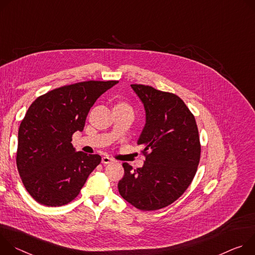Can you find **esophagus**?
I'll list each match as a JSON object with an SVG mask.
<instances>
[{"label":"esophagus","instance_id":"obj_1","mask_svg":"<svg viewBox=\"0 0 255 255\" xmlns=\"http://www.w3.org/2000/svg\"><path fill=\"white\" fill-rule=\"evenodd\" d=\"M115 160H113L112 158H110V157H108V156H104V157H102V160H101V162L103 163V164H109V163H111V162H113Z\"/></svg>","mask_w":255,"mask_h":255}]
</instances>
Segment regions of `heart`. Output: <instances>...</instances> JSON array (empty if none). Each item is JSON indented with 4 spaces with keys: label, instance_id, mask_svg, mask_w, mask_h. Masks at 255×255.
<instances>
[{
    "label": "heart",
    "instance_id": "heart-1",
    "mask_svg": "<svg viewBox=\"0 0 255 255\" xmlns=\"http://www.w3.org/2000/svg\"><path fill=\"white\" fill-rule=\"evenodd\" d=\"M121 104H124V105H127V106H128V104H126V103H121Z\"/></svg>",
    "mask_w": 255,
    "mask_h": 255
}]
</instances>
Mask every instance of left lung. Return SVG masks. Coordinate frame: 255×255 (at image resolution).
<instances>
[{
	"instance_id": "1",
	"label": "left lung",
	"mask_w": 255,
	"mask_h": 255,
	"mask_svg": "<svg viewBox=\"0 0 255 255\" xmlns=\"http://www.w3.org/2000/svg\"><path fill=\"white\" fill-rule=\"evenodd\" d=\"M144 103L146 125L137 140L146 161L132 170L124 163L119 191L142 211H156L174 203L190 185L201 159L194 116L177 95L140 84L130 85Z\"/></svg>"
}]
</instances>
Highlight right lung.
<instances>
[{
    "label": "right lung",
    "mask_w": 255,
    "mask_h": 255,
    "mask_svg": "<svg viewBox=\"0 0 255 255\" xmlns=\"http://www.w3.org/2000/svg\"><path fill=\"white\" fill-rule=\"evenodd\" d=\"M118 81H85L37 97L18 130L16 164L33 199L46 207L71 203L101 162L97 154L75 152L73 133L82 131L97 98Z\"/></svg>",
    "instance_id": "add662e5"
}]
</instances>
